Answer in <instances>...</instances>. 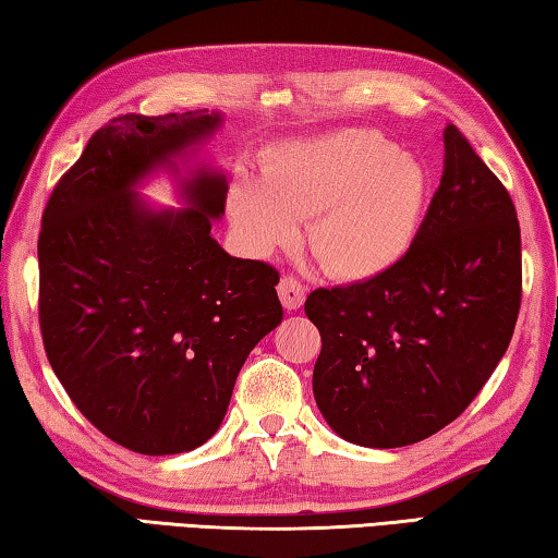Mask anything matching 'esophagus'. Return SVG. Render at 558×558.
<instances>
[{
	"label": "esophagus",
	"mask_w": 558,
	"mask_h": 558,
	"mask_svg": "<svg viewBox=\"0 0 558 558\" xmlns=\"http://www.w3.org/2000/svg\"><path fill=\"white\" fill-rule=\"evenodd\" d=\"M278 295H280V302L286 310H300L302 302H305L307 288L302 286L298 278L286 276L278 282Z\"/></svg>",
	"instance_id": "obj_1"
}]
</instances>
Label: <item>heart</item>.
<instances>
[{
    "instance_id": "1",
    "label": "heart",
    "mask_w": 558,
    "mask_h": 558,
    "mask_svg": "<svg viewBox=\"0 0 558 558\" xmlns=\"http://www.w3.org/2000/svg\"><path fill=\"white\" fill-rule=\"evenodd\" d=\"M426 196L418 159L376 132L339 130L268 147L258 179L233 174L226 209L253 256L286 248L307 221V245L329 276L372 280L411 251Z\"/></svg>"
}]
</instances>
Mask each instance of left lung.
<instances>
[{
	"label": "left lung",
	"instance_id": "1",
	"mask_svg": "<svg viewBox=\"0 0 558 558\" xmlns=\"http://www.w3.org/2000/svg\"><path fill=\"white\" fill-rule=\"evenodd\" d=\"M440 186L411 251L384 276L310 292L323 337L319 413L364 448L446 428L493 376L522 302L514 204L456 125L442 130Z\"/></svg>",
	"mask_w": 558,
	"mask_h": 558
}]
</instances>
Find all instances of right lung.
Segmentation results:
<instances>
[{
	"mask_svg": "<svg viewBox=\"0 0 558 558\" xmlns=\"http://www.w3.org/2000/svg\"><path fill=\"white\" fill-rule=\"evenodd\" d=\"M219 128L214 110L112 118L44 209L46 356L93 426L143 456L209 440L251 349L282 319L278 270L229 256L211 235L229 192L219 169L186 167V209L137 194L157 169L179 174Z\"/></svg>",
	"mask_w": 558,
	"mask_h": 558,
	"instance_id": "right-lung-1",
	"label": "right lung"
}]
</instances>
